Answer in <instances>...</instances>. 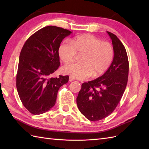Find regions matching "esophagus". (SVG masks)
<instances>
[{
	"label": "esophagus",
	"instance_id": "obj_1",
	"mask_svg": "<svg viewBox=\"0 0 149 149\" xmlns=\"http://www.w3.org/2000/svg\"><path fill=\"white\" fill-rule=\"evenodd\" d=\"M74 80H75V78H74L73 77L70 76V77H69V81H70V82H72V81H74Z\"/></svg>",
	"mask_w": 149,
	"mask_h": 149
}]
</instances>
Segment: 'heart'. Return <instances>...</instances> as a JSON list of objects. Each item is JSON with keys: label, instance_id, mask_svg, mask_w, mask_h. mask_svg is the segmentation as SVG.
<instances>
[{"label": "heart", "instance_id": "1", "mask_svg": "<svg viewBox=\"0 0 149 149\" xmlns=\"http://www.w3.org/2000/svg\"><path fill=\"white\" fill-rule=\"evenodd\" d=\"M77 53L82 54L81 62L65 66L63 72L79 79L101 76L109 69L114 58L111 44L88 34L75 37L71 42L65 40L59 47V58L65 65L74 62Z\"/></svg>", "mask_w": 149, "mask_h": 149}]
</instances>
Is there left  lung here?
<instances>
[{"mask_svg": "<svg viewBox=\"0 0 149 149\" xmlns=\"http://www.w3.org/2000/svg\"><path fill=\"white\" fill-rule=\"evenodd\" d=\"M107 33L114 49L111 65L101 77L82 84L76 100L79 110L93 122L105 118L113 112L128 81L129 60L125 47L115 34Z\"/></svg>", "mask_w": 149, "mask_h": 149, "instance_id": "8db88e82", "label": "left lung"}]
</instances>
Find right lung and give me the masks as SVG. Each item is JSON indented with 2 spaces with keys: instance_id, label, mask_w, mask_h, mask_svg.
<instances>
[{
  "instance_id": "obj_1",
  "label": "right lung",
  "mask_w": 149,
  "mask_h": 149,
  "mask_svg": "<svg viewBox=\"0 0 149 149\" xmlns=\"http://www.w3.org/2000/svg\"><path fill=\"white\" fill-rule=\"evenodd\" d=\"M71 33L61 27L47 26L32 34L22 47L16 83L22 104L33 115L51 109L59 88L68 83V75H51L60 65V44Z\"/></svg>"
}]
</instances>
